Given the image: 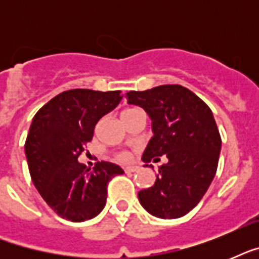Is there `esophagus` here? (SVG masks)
Returning a JSON list of instances; mask_svg holds the SVG:
<instances>
[{
    "mask_svg": "<svg viewBox=\"0 0 259 259\" xmlns=\"http://www.w3.org/2000/svg\"><path fill=\"white\" fill-rule=\"evenodd\" d=\"M137 169H138V166H127V168H125V172L132 173V172H136Z\"/></svg>",
    "mask_w": 259,
    "mask_h": 259,
    "instance_id": "1",
    "label": "esophagus"
}]
</instances>
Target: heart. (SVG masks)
I'll use <instances>...</instances> for the list:
<instances>
[{
	"instance_id": "obj_1",
	"label": "heart",
	"mask_w": 259,
	"mask_h": 259,
	"mask_svg": "<svg viewBox=\"0 0 259 259\" xmlns=\"http://www.w3.org/2000/svg\"><path fill=\"white\" fill-rule=\"evenodd\" d=\"M133 110L136 109H126L122 114L130 113V111H133ZM114 157H115V160L119 162H130L133 160V156H132V153H129V152H118V153H115Z\"/></svg>"
}]
</instances>
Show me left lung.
Returning a JSON list of instances; mask_svg holds the SVG:
<instances>
[{
    "label": "left lung",
    "mask_w": 259,
    "mask_h": 259,
    "mask_svg": "<svg viewBox=\"0 0 259 259\" xmlns=\"http://www.w3.org/2000/svg\"><path fill=\"white\" fill-rule=\"evenodd\" d=\"M127 103L141 106L152 118L154 136L142 160L168 162L158 166L156 183L138 192L142 207L162 219L184 217L207 192L215 177L222 138L212 111L191 90L162 84L129 91Z\"/></svg>",
    "instance_id": "8db88e82"
}]
</instances>
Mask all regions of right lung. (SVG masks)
<instances>
[{
	"mask_svg": "<svg viewBox=\"0 0 259 259\" xmlns=\"http://www.w3.org/2000/svg\"><path fill=\"white\" fill-rule=\"evenodd\" d=\"M121 99V91L67 90L33 117L25 141L30 177L63 219L84 222L97 217L106 205L109 181L123 173L109 161H98L93 170L78 162L98 121Z\"/></svg>",
	"mask_w": 259,
	"mask_h": 259,
	"instance_id": "add662e5",
	"label": "right lung"
}]
</instances>
